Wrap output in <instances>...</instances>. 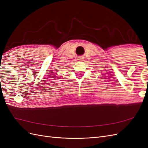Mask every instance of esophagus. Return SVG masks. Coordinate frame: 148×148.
<instances>
[{
	"label": "esophagus",
	"instance_id": "esophagus-1",
	"mask_svg": "<svg viewBox=\"0 0 148 148\" xmlns=\"http://www.w3.org/2000/svg\"><path fill=\"white\" fill-rule=\"evenodd\" d=\"M83 59H84L83 57H79L78 58V60H79V61H83Z\"/></svg>",
	"mask_w": 148,
	"mask_h": 148
}]
</instances>
